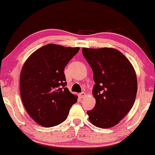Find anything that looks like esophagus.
Listing matches in <instances>:
<instances>
[{"instance_id":"esophagus-1","label":"esophagus","mask_w":155,"mask_h":155,"mask_svg":"<svg viewBox=\"0 0 155 155\" xmlns=\"http://www.w3.org/2000/svg\"><path fill=\"white\" fill-rule=\"evenodd\" d=\"M79 97H80V98H83L85 96V92H81V93L79 94Z\"/></svg>"}]
</instances>
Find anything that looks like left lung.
<instances>
[{
	"label": "left lung",
	"instance_id": "1",
	"mask_svg": "<svg viewBox=\"0 0 155 155\" xmlns=\"http://www.w3.org/2000/svg\"><path fill=\"white\" fill-rule=\"evenodd\" d=\"M82 54L94 72L96 104L87 111L89 121L101 128L116 125L129 112L137 92L134 67L118 50L112 48H82Z\"/></svg>",
	"mask_w": 155,
	"mask_h": 155
}]
</instances>
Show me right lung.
<instances>
[{"mask_svg": "<svg viewBox=\"0 0 155 155\" xmlns=\"http://www.w3.org/2000/svg\"><path fill=\"white\" fill-rule=\"evenodd\" d=\"M79 47L48 44L29 56L20 75V94L30 116L40 125L51 127L68 118L78 97L66 87L65 67Z\"/></svg>", "mask_w": 155, "mask_h": 155, "instance_id": "obj_1", "label": "right lung"}]
</instances>
